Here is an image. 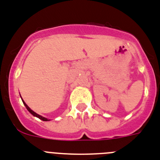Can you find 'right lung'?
Masks as SVG:
<instances>
[{
	"mask_svg": "<svg viewBox=\"0 0 160 160\" xmlns=\"http://www.w3.org/2000/svg\"><path fill=\"white\" fill-rule=\"evenodd\" d=\"M23 104H24L25 107H26V108H27V109H28V111H29L30 113H31L32 114V115H33V116H36V117H38V118H40V119H41V120H42V121H48V119H47V118H44V117H42V116L39 115V114H38V113H35V112H34V111H32V109H30L29 107L28 106V105H26V104H25V102H24V101H23Z\"/></svg>",
	"mask_w": 160,
	"mask_h": 160,
	"instance_id": "right-lung-1",
	"label": "right lung"
}]
</instances>
